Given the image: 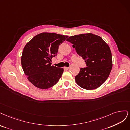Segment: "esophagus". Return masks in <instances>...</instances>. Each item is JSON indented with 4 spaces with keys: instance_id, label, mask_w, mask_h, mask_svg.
I'll list each match as a JSON object with an SVG mask.
<instances>
[{
    "instance_id": "obj_1",
    "label": "esophagus",
    "mask_w": 130,
    "mask_h": 130,
    "mask_svg": "<svg viewBox=\"0 0 130 130\" xmlns=\"http://www.w3.org/2000/svg\"><path fill=\"white\" fill-rule=\"evenodd\" d=\"M64 69L65 70H68L69 69V67H64Z\"/></svg>"
}]
</instances>
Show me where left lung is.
<instances>
[{
    "mask_svg": "<svg viewBox=\"0 0 130 130\" xmlns=\"http://www.w3.org/2000/svg\"><path fill=\"white\" fill-rule=\"evenodd\" d=\"M66 40L73 44L87 65L75 77L76 83L85 90L97 89L106 80L112 68L109 46L100 36L91 33L71 36Z\"/></svg>",
    "mask_w": 130,
    "mask_h": 130,
    "instance_id": "1",
    "label": "left lung"
}]
</instances>
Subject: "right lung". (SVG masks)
Segmentation results:
<instances>
[{"label":"right lung","mask_w":130,"mask_h":130,"mask_svg":"<svg viewBox=\"0 0 130 130\" xmlns=\"http://www.w3.org/2000/svg\"><path fill=\"white\" fill-rule=\"evenodd\" d=\"M68 36L43 32L36 35L25 46L21 63L27 78L35 86L47 89L59 81L64 69L51 66L58 47Z\"/></svg>","instance_id":"add662e5"}]
</instances>
